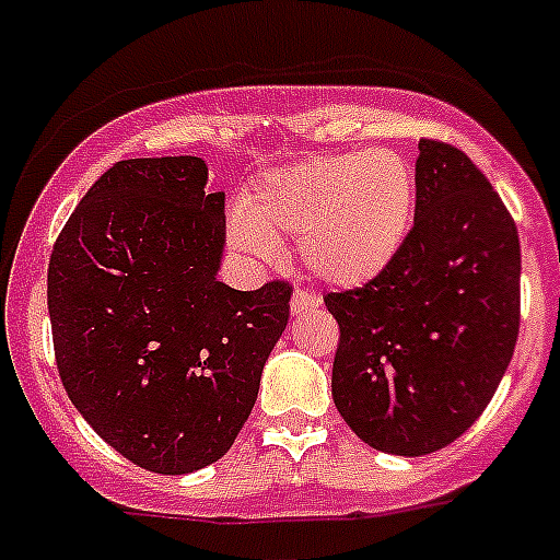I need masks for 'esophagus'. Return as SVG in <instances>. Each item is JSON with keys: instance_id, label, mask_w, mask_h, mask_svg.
I'll use <instances>...</instances> for the list:
<instances>
[{"instance_id": "esophagus-1", "label": "esophagus", "mask_w": 560, "mask_h": 560, "mask_svg": "<svg viewBox=\"0 0 560 560\" xmlns=\"http://www.w3.org/2000/svg\"><path fill=\"white\" fill-rule=\"evenodd\" d=\"M322 307V300H318L316 294H307V291H294V296H291V313L294 316H305V313H313Z\"/></svg>"}]
</instances>
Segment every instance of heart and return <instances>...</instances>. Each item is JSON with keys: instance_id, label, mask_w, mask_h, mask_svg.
Returning <instances> with one entry per match:
<instances>
[{"instance_id": "heart-1", "label": "heart", "mask_w": 560, "mask_h": 560, "mask_svg": "<svg viewBox=\"0 0 560 560\" xmlns=\"http://www.w3.org/2000/svg\"><path fill=\"white\" fill-rule=\"evenodd\" d=\"M418 214L415 167L390 148L316 156L260 175L231 217L242 253L266 258L277 238H300L318 280L357 289L390 269Z\"/></svg>"}]
</instances>
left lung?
Listing matches in <instances>:
<instances>
[{"label":"left lung","mask_w":560,"mask_h":560,"mask_svg":"<svg viewBox=\"0 0 560 560\" xmlns=\"http://www.w3.org/2000/svg\"><path fill=\"white\" fill-rule=\"evenodd\" d=\"M418 214L390 269L324 296L340 327L332 398L371 448L425 456L487 409L520 332V236L487 175L418 142Z\"/></svg>","instance_id":"1"}]
</instances>
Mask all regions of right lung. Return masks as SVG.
<instances>
[{
	"instance_id": "right-lung-1",
	"label": "right lung",
	"mask_w": 560,
	"mask_h": 560,
	"mask_svg": "<svg viewBox=\"0 0 560 560\" xmlns=\"http://www.w3.org/2000/svg\"><path fill=\"white\" fill-rule=\"evenodd\" d=\"M197 156L106 170L57 236L49 318L73 407L117 454L184 476L231 451L289 324L291 285L217 280L225 191Z\"/></svg>"
}]
</instances>
